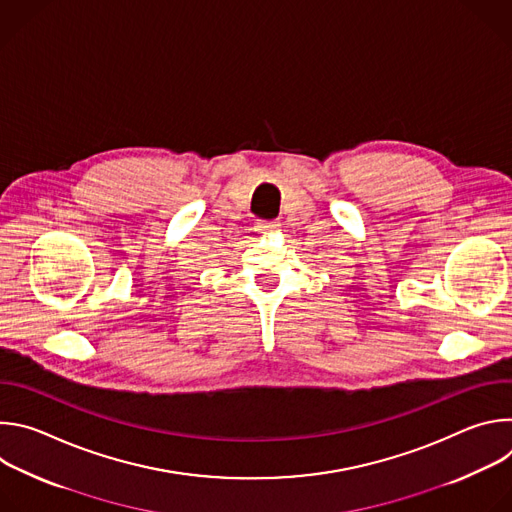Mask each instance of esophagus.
<instances>
[{"instance_id":"esophagus-1","label":"esophagus","mask_w":512,"mask_h":512,"mask_svg":"<svg viewBox=\"0 0 512 512\" xmlns=\"http://www.w3.org/2000/svg\"><path fill=\"white\" fill-rule=\"evenodd\" d=\"M277 229H279V223H277V221H259V223L255 225V231L261 233V235H271V233H275Z\"/></svg>"}]
</instances>
